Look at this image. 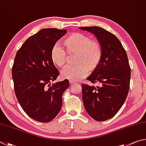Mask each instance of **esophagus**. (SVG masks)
Listing matches in <instances>:
<instances>
[{
	"label": "esophagus",
	"mask_w": 146,
	"mask_h": 146,
	"mask_svg": "<svg viewBox=\"0 0 146 146\" xmlns=\"http://www.w3.org/2000/svg\"><path fill=\"white\" fill-rule=\"evenodd\" d=\"M69 83H70V85H74V84H77V83L76 82V81H72V80H70L69 81Z\"/></svg>",
	"instance_id": "34e87169"
}]
</instances>
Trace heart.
Masks as SVG:
<instances>
[{
	"mask_svg": "<svg viewBox=\"0 0 146 146\" xmlns=\"http://www.w3.org/2000/svg\"><path fill=\"white\" fill-rule=\"evenodd\" d=\"M66 51L68 54L76 53L74 65L67 66L61 71L63 79L78 81L87 74L88 70L94 71L101 63L103 51L98 41L92 40L88 36L81 33H74L63 40ZM66 51L56 44L50 50V59L56 66L61 68L65 65Z\"/></svg>",
	"mask_w": 146,
	"mask_h": 146,
	"instance_id": "b5f03b06",
	"label": "heart"
}]
</instances>
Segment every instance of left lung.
I'll return each mask as SVG.
<instances>
[{
	"label": "left lung",
	"mask_w": 146,
	"mask_h": 146,
	"mask_svg": "<svg viewBox=\"0 0 146 146\" xmlns=\"http://www.w3.org/2000/svg\"><path fill=\"white\" fill-rule=\"evenodd\" d=\"M95 36L103 56L99 65L87 80L100 86L82 85V99L86 111L97 121L113 117L123 105L129 89L131 68L127 54L115 36L103 28L81 27Z\"/></svg>",
	"instance_id": "1"
}]
</instances>
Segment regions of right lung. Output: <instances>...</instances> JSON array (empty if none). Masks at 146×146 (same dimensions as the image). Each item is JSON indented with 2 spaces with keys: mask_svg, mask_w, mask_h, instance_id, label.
Returning <instances> with one entry per match:
<instances>
[{
  "mask_svg": "<svg viewBox=\"0 0 146 146\" xmlns=\"http://www.w3.org/2000/svg\"><path fill=\"white\" fill-rule=\"evenodd\" d=\"M66 33V29H41L25 41L15 58L12 78L18 101L28 116L38 122L55 118L70 85L68 80L51 85L60 74L51 61V48Z\"/></svg>",
  "mask_w": 146,
  "mask_h": 146,
  "instance_id": "add662e5",
  "label": "right lung"
}]
</instances>
